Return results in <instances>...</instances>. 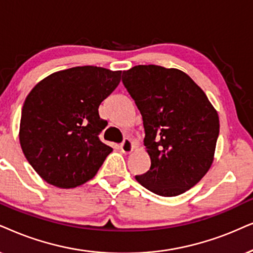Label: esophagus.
<instances>
[{
	"label": "esophagus",
	"instance_id": "1",
	"mask_svg": "<svg viewBox=\"0 0 253 253\" xmlns=\"http://www.w3.org/2000/svg\"><path fill=\"white\" fill-rule=\"evenodd\" d=\"M120 149H121V152L125 153V154H128V153L132 152L133 143H132V141H130V139H128V137H125L124 141L120 143Z\"/></svg>",
	"mask_w": 253,
	"mask_h": 253
}]
</instances>
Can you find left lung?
<instances>
[{
	"instance_id": "8db88e82",
	"label": "left lung",
	"mask_w": 253,
	"mask_h": 253,
	"mask_svg": "<svg viewBox=\"0 0 253 253\" xmlns=\"http://www.w3.org/2000/svg\"><path fill=\"white\" fill-rule=\"evenodd\" d=\"M123 83L142 116L149 170L135 178L160 196L198 183L213 161L218 114L200 86L177 69L136 65Z\"/></svg>"
}]
</instances>
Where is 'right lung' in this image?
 Masks as SVG:
<instances>
[{
    "label": "right lung",
    "mask_w": 253,
    "mask_h": 253,
    "mask_svg": "<svg viewBox=\"0 0 253 253\" xmlns=\"http://www.w3.org/2000/svg\"><path fill=\"white\" fill-rule=\"evenodd\" d=\"M120 78L121 71L76 66L52 73L31 89L22 108L20 142L44 181L73 188L97 174L112 152L99 139L107 121L98 108Z\"/></svg>",
    "instance_id": "add662e5"
}]
</instances>
